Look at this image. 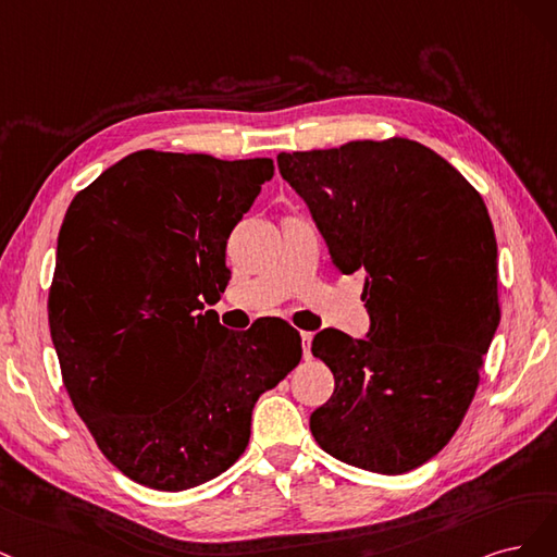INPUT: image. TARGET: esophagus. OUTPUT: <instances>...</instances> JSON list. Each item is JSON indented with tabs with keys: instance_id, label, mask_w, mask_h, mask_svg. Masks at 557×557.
Instances as JSON below:
<instances>
[{
	"instance_id": "obj_1",
	"label": "esophagus",
	"mask_w": 557,
	"mask_h": 557,
	"mask_svg": "<svg viewBox=\"0 0 557 557\" xmlns=\"http://www.w3.org/2000/svg\"><path fill=\"white\" fill-rule=\"evenodd\" d=\"M312 337H314V333H308V331H302V333H300V343H302V356H305V361H310V358H312Z\"/></svg>"
}]
</instances>
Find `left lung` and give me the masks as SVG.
Returning <instances> with one entry per match:
<instances>
[{
  "instance_id": "1",
  "label": "left lung",
  "mask_w": 557,
  "mask_h": 557,
  "mask_svg": "<svg viewBox=\"0 0 557 557\" xmlns=\"http://www.w3.org/2000/svg\"><path fill=\"white\" fill-rule=\"evenodd\" d=\"M277 166L337 271L366 273V337L324 329L312 339L335 376L312 435L354 468L405 474L454 437L499 324L486 203L446 159L407 138L280 152Z\"/></svg>"
}]
</instances>
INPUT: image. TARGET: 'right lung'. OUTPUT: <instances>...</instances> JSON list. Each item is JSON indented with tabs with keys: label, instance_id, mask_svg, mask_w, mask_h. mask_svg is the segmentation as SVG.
I'll return each instance as SVG.
<instances>
[{
	"label": "right lung",
	"instance_id": "right-lung-1",
	"mask_svg": "<svg viewBox=\"0 0 557 557\" xmlns=\"http://www.w3.org/2000/svg\"><path fill=\"white\" fill-rule=\"evenodd\" d=\"M273 159L138 150L71 201L48 296L50 337L78 417L115 468L157 491L228 470L252 409L300 363L284 321L220 324L226 240Z\"/></svg>",
	"mask_w": 557,
	"mask_h": 557
}]
</instances>
